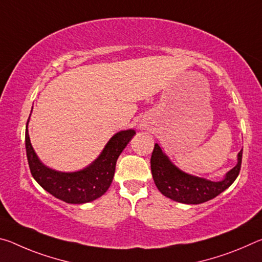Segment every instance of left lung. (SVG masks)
Masks as SVG:
<instances>
[{
  "label": "left lung",
  "mask_w": 262,
  "mask_h": 262,
  "mask_svg": "<svg viewBox=\"0 0 262 262\" xmlns=\"http://www.w3.org/2000/svg\"><path fill=\"white\" fill-rule=\"evenodd\" d=\"M243 149L238 154V163L221 181H210L180 171L170 162L156 143L152 150L150 165L155 184L163 195L187 205H199L209 201L231 186L241 172Z\"/></svg>",
  "instance_id": "8db88e82"
}]
</instances>
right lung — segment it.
Masks as SVG:
<instances>
[{
  "label": "right lung",
  "mask_w": 262,
  "mask_h": 262,
  "mask_svg": "<svg viewBox=\"0 0 262 262\" xmlns=\"http://www.w3.org/2000/svg\"><path fill=\"white\" fill-rule=\"evenodd\" d=\"M134 135L135 130L133 129L117 133L90 166L81 171L66 173L48 168L39 161L26 129L25 148L31 174L43 189L62 201L74 205L94 201L108 189L113 180L118 157Z\"/></svg>",
  "instance_id": "right-lung-1"
}]
</instances>
